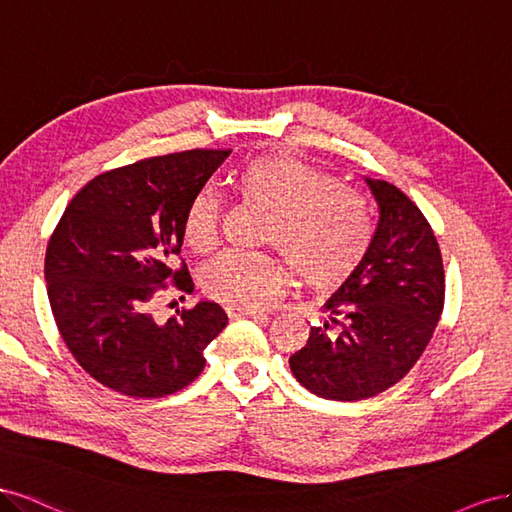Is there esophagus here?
<instances>
[{
	"label": "esophagus",
	"mask_w": 512,
	"mask_h": 512,
	"mask_svg": "<svg viewBox=\"0 0 512 512\" xmlns=\"http://www.w3.org/2000/svg\"><path fill=\"white\" fill-rule=\"evenodd\" d=\"M227 315L231 319H240V317H253V319H259V317H266L264 311H255V309H242V306H227Z\"/></svg>",
	"instance_id": "esophagus-1"
}]
</instances>
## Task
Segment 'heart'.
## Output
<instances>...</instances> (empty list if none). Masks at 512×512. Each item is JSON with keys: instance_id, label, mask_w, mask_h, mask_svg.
Masks as SVG:
<instances>
[{"instance_id": "obj_1", "label": "heart", "mask_w": 512, "mask_h": 512, "mask_svg": "<svg viewBox=\"0 0 512 512\" xmlns=\"http://www.w3.org/2000/svg\"><path fill=\"white\" fill-rule=\"evenodd\" d=\"M240 201L268 212L264 240L280 253H225L203 270V294L242 309H261L279 298L291 279L315 291L341 285L356 272L371 246V216L352 188L285 154H259L231 175ZM182 236L195 253L218 244V206L208 193L188 203Z\"/></svg>"}]
</instances>
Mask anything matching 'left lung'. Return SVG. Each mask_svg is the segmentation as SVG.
<instances>
[{
	"instance_id": "obj_1",
	"label": "left lung",
	"mask_w": 512,
	"mask_h": 512,
	"mask_svg": "<svg viewBox=\"0 0 512 512\" xmlns=\"http://www.w3.org/2000/svg\"><path fill=\"white\" fill-rule=\"evenodd\" d=\"M367 184L379 208L369 253L289 358L298 382L330 401L371 399L401 382L444 311L442 253L425 214L394 184Z\"/></svg>"
}]
</instances>
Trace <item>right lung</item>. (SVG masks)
<instances>
[{
  "instance_id": "add662e5",
  "label": "right lung",
  "mask_w": 512,
  "mask_h": 512,
  "mask_svg": "<svg viewBox=\"0 0 512 512\" xmlns=\"http://www.w3.org/2000/svg\"><path fill=\"white\" fill-rule=\"evenodd\" d=\"M229 150L143 158L96 175L70 199L53 229L45 279L66 347L96 382L126 397L158 399L186 388L206 367L203 349L227 326L216 302H199L158 324L152 302L191 291L174 268L182 221Z\"/></svg>"
}]
</instances>
